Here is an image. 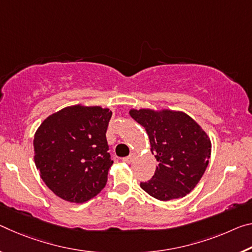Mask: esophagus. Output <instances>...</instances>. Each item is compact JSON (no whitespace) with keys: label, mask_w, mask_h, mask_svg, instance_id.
<instances>
[{"label":"esophagus","mask_w":252,"mask_h":252,"mask_svg":"<svg viewBox=\"0 0 252 252\" xmlns=\"http://www.w3.org/2000/svg\"><path fill=\"white\" fill-rule=\"evenodd\" d=\"M133 159H134V155H130V156H127V157L122 158V161L126 162V163H130L131 161L133 160Z\"/></svg>","instance_id":"obj_1"}]
</instances>
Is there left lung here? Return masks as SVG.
Returning a JSON list of instances; mask_svg holds the SVG:
<instances>
[{
    "mask_svg": "<svg viewBox=\"0 0 252 252\" xmlns=\"http://www.w3.org/2000/svg\"><path fill=\"white\" fill-rule=\"evenodd\" d=\"M134 121L145 127L151 151L158 161L154 176L141 189L159 201L184 197L197 185L209 165L211 141L184 112L131 110Z\"/></svg>",
    "mask_w": 252,
    "mask_h": 252,
    "instance_id": "obj_1",
    "label": "left lung"
}]
</instances>
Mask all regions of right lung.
I'll use <instances>...</instances> for the list:
<instances>
[{
	"mask_svg": "<svg viewBox=\"0 0 252 252\" xmlns=\"http://www.w3.org/2000/svg\"><path fill=\"white\" fill-rule=\"evenodd\" d=\"M112 112L74 105L48 117L34 134V162L46 185L63 199L83 203L101 191L113 163L106 130Z\"/></svg>",
	"mask_w": 252,
	"mask_h": 252,
	"instance_id": "add662e5",
	"label": "right lung"
}]
</instances>
